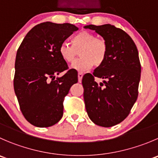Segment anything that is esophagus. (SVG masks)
Returning a JSON list of instances; mask_svg holds the SVG:
<instances>
[{
    "label": "esophagus",
    "instance_id": "34e87169",
    "mask_svg": "<svg viewBox=\"0 0 158 158\" xmlns=\"http://www.w3.org/2000/svg\"><path fill=\"white\" fill-rule=\"evenodd\" d=\"M82 76H83V74H82V73H78V79H79V82H80V81L82 80Z\"/></svg>",
    "mask_w": 158,
    "mask_h": 158
}]
</instances>
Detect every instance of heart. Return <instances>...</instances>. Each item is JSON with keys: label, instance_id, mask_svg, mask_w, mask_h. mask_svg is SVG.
I'll return each instance as SVG.
<instances>
[{"label": "heart", "instance_id": "obj_1", "mask_svg": "<svg viewBox=\"0 0 158 158\" xmlns=\"http://www.w3.org/2000/svg\"><path fill=\"white\" fill-rule=\"evenodd\" d=\"M71 44L63 42L59 47V55L67 63L76 59L79 51L81 58L75 61L72 67L79 72H85L103 63L107 55V43L104 39L96 38L87 31L79 32L72 38Z\"/></svg>", "mask_w": 158, "mask_h": 158}]
</instances>
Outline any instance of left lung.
Segmentation results:
<instances>
[{
  "instance_id": "left-lung-1",
  "label": "left lung",
  "mask_w": 158,
  "mask_h": 158,
  "mask_svg": "<svg viewBox=\"0 0 158 158\" xmlns=\"http://www.w3.org/2000/svg\"><path fill=\"white\" fill-rule=\"evenodd\" d=\"M85 27L101 35L108 47L103 63L82 78L85 109L95 124L110 127L126 119L138 96L141 72L138 51L131 36L114 25ZM95 77L105 80L98 84Z\"/></svg>"
}]
</instances>
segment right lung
<instances>
[{
  "instance_id": "add662e5",
  "label": "right lung",
  "mask_w": 158,
  "mask_h": 158,
  "mask_svg": "<svg viewBox=\"0 0 158 158\" xmlns=\"http://www.w3.org/2000/svg\"><path fill=\"white\" fill-rule=\"evenodd\" d=\"M78 27L49 21L35 25L17 51L14 89L23 116L35 127H48L63 115V102L78 75L69 69L59 47ZM64 71L62 77L55 76Z\"/></svg>"
}]
</instances>
